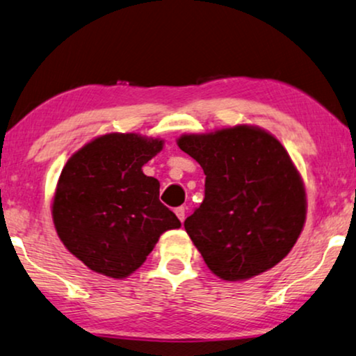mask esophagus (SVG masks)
Instances as JSON below:
<instances>
[{"mask_svg": "<svg viewBox=\"0 0 356 356\" xmlns=\"http://www.w3.org/2000/svg\"><path fill=\"white\" fill-rule=\"evenodd\" d=\"M175 215H177V218H179V220H181V221L186 220V207L175 208Z\"/></svg>", "mask_w": 356, "mask_h": 356, "instance_id": "esophagus-1", "label": "esophagus"}]
</instances>
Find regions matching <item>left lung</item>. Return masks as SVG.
Listing matches in <instances>:
<instances>
[{
    "label": "left lung",
    "instance_id": "1",
    "mask_svg": "<svg viewBox=\"0 0 356 356\" xmlns=\"http://www.w3.org/2000/svg\"><path fill=\"white\" fill-rule=\"evenodd\" d=\"M205 172V198L184 222L216 277L248 280L285 259L306 220L301 175L280 141L238 125L177 141Z\"/></svg>",
    "mask_w": 356,
    "mask_h": 356
}]
</instances>
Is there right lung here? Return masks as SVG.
I'll return each mask as SVG.
<instances>
[{
    "instance_id": "obj_1",
    "label": "right lung",
    "mask_w": 356,
    "mask_h": 356,
    "mask_svg": "<svg viewBox=\"0 0 356 356\" xmlns=\"http://www.w3.org/2000/svg\"><path fill=\"white\" fill-rule=\"evenodd\" d=\"M161 149L163 140L108 134L76 151L61 170L51 205L55 229L94 272L129 277L164 231L181 226L159 202L158 179L141 170Z\"/></svg>"
}]
</instances>
